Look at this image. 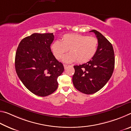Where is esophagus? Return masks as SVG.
Returning a JSON list of instances; mask_svg holds the SVG:
<instances>
[{"label":"esophagus","instance_id":"1","mask_svg":"<svg viewBox=\"0 0 131 131\" xmlns=\"http://www.w3.org/2000/svg\"><path fill=\"white\" fill-rule=\"evenodd\" d=\"M69 65H67V64H63V66H64V68H65V69H66V68L68 67Z\"/></svg>","mask_w":131,"mask_h":131}]
</instances>
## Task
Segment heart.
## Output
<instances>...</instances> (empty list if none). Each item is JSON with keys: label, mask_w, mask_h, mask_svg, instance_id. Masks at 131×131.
Here are the masks:
<instances>
[{"label": "heart", "mask_w": 131, "mask_h": 131, "mask_svg": "<svg viewBox=\"0 0 131 131\" xmlns=\"http://www.w3.org/2000/svg\"><path fill=\"white\" fill-rule=\"evenodd\" d=\"M99 41L95 37L76 34L64 35L61 41H55L51 50L55 57L60 59L69 50V54L63 57L65 62L77 60L80 63H85L92 59L97 51Z\"/></svg>", "instance_id": "b5f03b06"}]
</instances>
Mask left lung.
Wrapping results in <instances>:
<instances>
[{"label": "left lung", "instance_id": "obj_1", "mask_svg": "<svg viewBox=\"0 0 131 131\" xmlns=\"http://www.w3.org/2000/svg\"><path fill=\"white\" fill-rule=\"evenodd\" d=\"M98 40L97 51L91 60L83 65L74 66L72 77L74 87L85 94H92L102 88L109 80L114 68L113 47L100 32L92 30Z\"/></svg>", "mask_w": 131, "mask_h": 131}]
</instances>
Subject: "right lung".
Instances as JSON below:
<instances>
[{"mask_svg": "<svg viewBox=\"0 0 131 131\" xmlns=\"http://www.w3.org/2000/svg\"><path fill=\"white\" fill-rule=\"evenodd\" d=\"M51 34H33L19 43L15 54V68L19 79L31 92L46 96L57 89V79L64 70L63 64L53 55Z\"/></svg>", "mask_w": 131, "mask_h": 131, "instance_id": "right-lung-1", "label": "right lung"}]
</instances>
